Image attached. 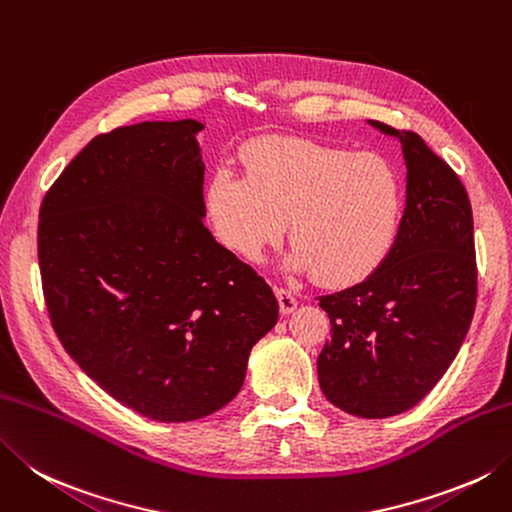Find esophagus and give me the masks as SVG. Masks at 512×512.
Listing matches in <instances>:
<instances>
[{
    "mask_svg": "<svg viewBox=\"0 0 512 512\" xmlns=\"http://www.w3.org/2000/svg\"><path fill=\"white\" fill-rule=\"evenodd\" d=\"M275 295H277V302H279V310H282V315L295 313L297 299H295L293 293H290V290H286V288H275Z\"/></svg>",
    "mask_w": 512,
    "mask_h": 512,
    "instance_id": "1",
    "label": "esophagus"
}]
</instances>
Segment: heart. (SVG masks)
<instances>
[{"mask_svg":"<svg viewBox=\"0 0 512 512\" xmlns=\"http://www.w3.org/2000/svg\"><path fill=\"white\" fill-rule=\"evenodd\" d=\"M215 233L259 262L290 230V275L348 284L384 262L404 210L397 168L375 153H350L304 139H266L248 150V175L219 168L208 186Z\"/></svg>","mask_w":512,"mask_h":512,"instance_id":"b5f03b06","label":"heart"}]
</instances>
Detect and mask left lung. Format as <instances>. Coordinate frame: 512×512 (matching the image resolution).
Masks as SVG:
<instances>
[{
  "mask_svg": "<svg viewBox=\"0 0 512 512\" xmlns=\"http://www.w3.org/2000/svg\"><path fill=\"white\" fill-rule=\"evenodd\" d=\"M402 144L406 206L395 244L364 282L319 297L333 335L317 357L322 393L364 419L417 406L462 348L477 299L473 210L455 170L415 133Z\"/></svg>",
  "mask_w": 512,
  "mask_h": 512,
  "instance_id": "8db88e82",
  "label": "left lung"
}]
</instances>
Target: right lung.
I'll return each instance as SVG.
<instances>
[{
	"label": "right lung",
	"instance_id": "1",
	"mask_svg": "<svg viewBox=\"0 0 512 512\" xmlns=\"http://www.w3.org/2000/svg\"><path fill=\"white\" fill-rule=\"evenodd\" d=\"M197 119L90 139L48 190L37 228L59 342L119 404L193 422L242 390L277 324L273 290L204 226Z\"/></svg>",
	"mask_w": 512,
	"mask_h": 512
}]
</instances>
